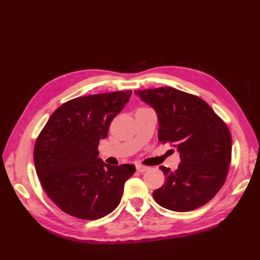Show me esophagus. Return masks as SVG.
<instances>
[{
    "mask_svg": "<svg viewBox=\"0 0 260 260\" xmlns=\"http://www.w3.org/2000/svg\"><path fill=\"white\" fill-rule=\"evenodd\" d=\"M136 170L139 171V172H145V171L148 170V167H145V165H142V164H137Z\"/></svg>",
    "mask_w": 260,
    "mask_h": 260,
    "instance_id": "34e87169",
    "label": "esophagus"
}]
</instances>
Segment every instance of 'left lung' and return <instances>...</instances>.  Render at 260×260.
<instances>
[{
  "instance_id": "left-lung-1",
  "label": "left lung",
  "mask_w": 260,
  "mask_h": 260,
  "mask_svg": "<svg viewBox=\"0 0 260 260\" xmlns=\"http://www.w3.org/2000/svg\"><path fill=\"white\" fill-rule=\"evenodd\" d=\"M155 110L158 140L180 153L175 171L159 167L165 183L153 192L159 206L176 212L194 210L221 189L231 161V135L221 118L201 98L159 87L134 91Z\"/></svg>"
}]
</instances>
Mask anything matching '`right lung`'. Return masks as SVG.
Segmentation results:
<instances>
[{"instance_id": "1", "label": "right lung", "mask_w": 260, "mask_h": 260, "mask_svg": "<svg viewBox=\"0 0 260 260\" xmlns=\"http://www.w3.org/2000/svg\"><path fill=\"white\" fill-rule=\"evenodd\" d=\"M131 95L127 90L71 99L43 127L33 152L35 167L43 190L63 212L96 220L117 208L135 167L104 163L98 145Z\"/></svg>"}]
</instances>
